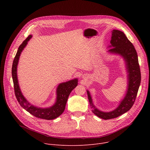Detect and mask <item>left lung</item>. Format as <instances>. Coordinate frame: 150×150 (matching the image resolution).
<instances>
[{
    "mask_svg": "<svg viewBox=\"0 0 150 150\" xmlns=\"http://www.w3.org/2000/svg\"><path fill=\"white\" fill-rule=\"evenodd\" d=\"M110 43L111 46L109 47H113V48L109 49V52L119 54L125 60L128 72V86L123 100L120 102L117 109L110 112H103L96 108L93 103L90 94L87 91L92 112L96 116L104 120L116 118L131 109L135 101L141 78L137 51L125 34L119 30H113Z\"/></svg>",
    "mask_w": 150,
    "mask_h": 150,
    "instance_id": "1",
    "label": "left lung"
}]
</instances>
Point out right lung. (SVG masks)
Listing matches in <instances>:
<instances>
[{"label":"right lung","mask_w":150,"mask_h":150,"mask_svg":"<svg viewBox=\"0 0 150 150\" xmlns=\"http://www.w3.org/2000/svg\"><path fill=\"white\" fill-rule=\"evenodd\" d=\"M31 37L32 36L30 35L23 42V43L19 46L13 62L12 67V76L15 94L21 106L23 107L25 110L28 112L30 114L38 118L46 120H52L59 117L65 110L66 104L70 93L77 86L78 79H74L59 85L56 90V101L55 104L50 108L42 109L30 104V103H28V101L25 98L21 91L17 79L16 71L20 54L24 48L26 46L28 41L30 40Z\"/></svg>","instance_id":"right-lung-1"}]
</instances>
